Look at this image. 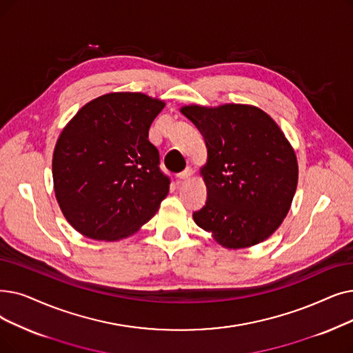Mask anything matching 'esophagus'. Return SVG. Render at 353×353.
Segmentation results:
<instances>
[{
	"label": "esophagus",
	"instance_id": "obj_1",
	"mask_svg": "<svg viewBox=\"0 0 353 353\" xmlns=\"http://www.w3.org/2000/svg\"><path fill=\"white\" fill-rule=\"evenodd\" d=\"M192 176H193L192 168H189V167H188L186 170H183L181 173H179V174H177V179H179V180H189Z\"/></svg>",
	"mask_w": 353,
	"mask_h": 353
}]
</instances>
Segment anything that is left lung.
I'll list each match as a JSON object with an SVG mask.
<instances>
[{"instance_id":"8db88e82","label":"left lung","mask_w":353,"mask_h":353,"mask_svg":"<svg viewBox=\"0 0 353 353\" xmlns=\"http://www.w3.org/2000/svg\"><path fill=\"white\" fill-rule=\"evenodd\" d=\"M180 112L208 148L201 168L208 199L193 213L196 225L228 250L270 238L287 216L299 181L294 148L277 122L243 103L185 105Z\"/></svg>"}]
</instances>
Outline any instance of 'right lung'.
Returning <instances> with one entry per match:
<instances>
[{"mask_svg": "<svg viewBox=\"0 0 353 353\" xmlns=\"http://www.w3.org/2000/svg\"><path fill=\"white\" fill-rule=\"evenodd\" d=\"M165 102L141 92L92 99L60 132L52 172L66 221L86 238L119 241L147 223L168 194L151 122Z\"/></svg>", "mask_w": 353, "mask_h": 353, "instance_id": "right-lung-1", "label": "right lung"}]
</instances>
